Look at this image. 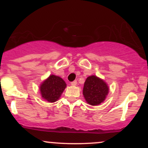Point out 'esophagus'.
Listing matches in <instances>:
<instances>
[{"mask_svg": "<svg viewBox=\"0 0 148 148\" xmlns=\"http://www.w3.org/2000/svg\"><path fill=\"white\" fill-rule=\"evenodd\" d=\"M71 84H72V86H76V84H77V81H73V82L71 83Z\"/></svg>", "mask_w": 148, "mask_h": 148, "instance_id": "esophagus-1", "label": "esophagus"}]
</instances>
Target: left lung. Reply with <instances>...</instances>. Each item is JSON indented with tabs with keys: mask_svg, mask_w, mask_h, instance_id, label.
Returning a JSON list of instances; mask_svg holds the SVG:
<instances>
[{
	"mask_svg": "<svg viewBox=\"0 0 148 148\" xmlns=\"http://www.w3.org/2000/svg\"><path fill=\"white\" fill-rule=\"evenodd\" d=\"M108 92L109 88L104 80L95 75H91L85 81L83 95L88 104L97 106L106 99Z\"/></svg>",
	"mask_w": 148,
	"mask_h": 148,
	"instance_id": "1",
	"label": "left lung"
}]
</instances>
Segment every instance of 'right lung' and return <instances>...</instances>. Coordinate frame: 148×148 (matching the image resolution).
<instances>
[{"instance_id": "right-lung-1", "label": "right lung", "mask_w": 148, "mask_h": 148, "mask_svg": "<svg viewBox=\"0 0 148 148\" xmlns=\"http://www.w3.org/2000/svg\"><path fill=\"white\" fill-rule=\"evenodd\" d=\"M66 87L67 84L62 78L51 74L40 84V95L42 99L48 102H55L60 99Z\"/></svg>"}]
</instances>
